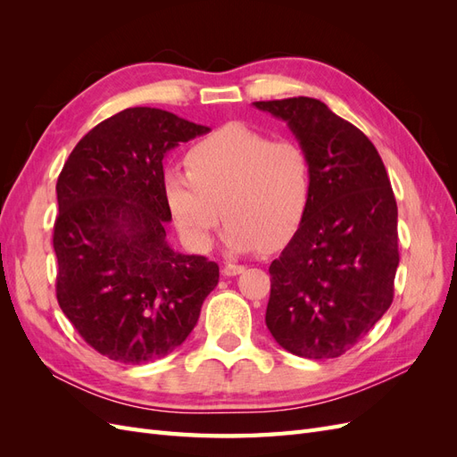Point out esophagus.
<instances>
[{
  "label": "esophagus",
  "mask_w": 457,
  "mask_h": 457,
  "mask_svg": "<svg viewBox=\"0 0 457 457\" xmlns=\"http://www.w3.org/2000/svg\"><path fill=\"white\" fill-rule=\"evenodd\" d=\"M245 270L244 265H237V262H225L223 265V276H237V274H242Z\"/></svg>",
  "instance_id": "34e87169"
}]
</instances>
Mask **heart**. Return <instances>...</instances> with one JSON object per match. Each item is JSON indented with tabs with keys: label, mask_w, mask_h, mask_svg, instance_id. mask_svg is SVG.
Instances as JSON below:
<instances>
[{
	"label": "heart",
	"mask_w": 457,
	"mask_h": 457,
	"mask_svg": "<svg viewBox=\"0 0 457 457\" xmlns=\"http://www.w3.org/2000/svg\"><path fill=\"white\" fill-rule=\"evenodd\" d=\"M187 168L163 173V195L179 232L198 250L212 245L223 212L234 252L280 247L307 217L312 168L295 141L230 121L188 150Z\"/></svg>",
	"instance_id": "obj_1"
}]
</instances>
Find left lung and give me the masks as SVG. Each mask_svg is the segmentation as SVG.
Instances as JSON below:
<instances>
[{
	"label": "left lung",
	"mask_w": 457,
	"mask_h": 457,
	"mask_svg": "<svg viewBox=\"0 0 457 457\" xmlns=\"http://www.w3.org/2000/svg\"><path fill=\"white\" fill-rule=\"evenodd\" d=\"M307 150L312 196L305 220L270 262L265 322L303 358H337L393 303L398 267L396 200L368 137L311 96L259 101Z\"/></svg>",
	"instance_id": "left-lung-1"
}]
</instances>
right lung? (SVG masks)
I'll list each match as a JSON object with an SVG mask.
<instances>
[{
	"instance_id": "add662e5",
	"label": "right lung",
	"mask_w": 457,
	"mask_h": 457,
	"mask_svg": "<svg viewBox=\"0 0 457 457\" xmlns=\"http://www.w3.org/2000/svg\"><path fill=\"white\" fill-rule=\"evenodd\" d=\"M210 128L168 110L126 108L95 126L57 181V299L68 320L110 361L168 356L195 329L219 282L217 262L175 252L163 158Z\"/></svg>"
}]
</instances>
